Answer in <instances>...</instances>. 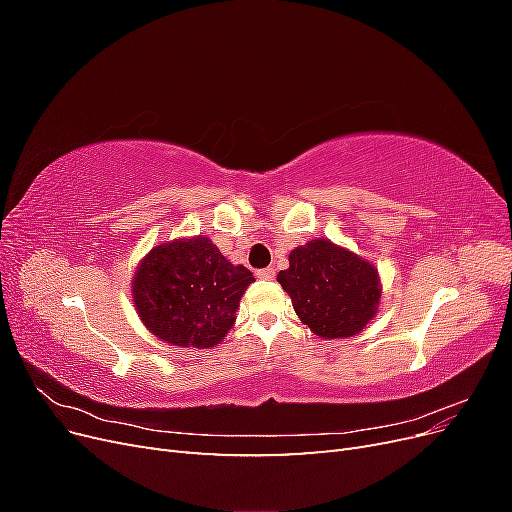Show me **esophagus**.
Listing matches in <instances>:
<instances>
[{
	"mask_svg": "<svg viewBox=\"0 0 512 512\" xmlns=\"http://www.w3.org/2000/svg\"><path fill=\"white\" fill-rule=\"evenodd\" d=\"M256 275L260 277V280H273V277H275V271L269 267V269H260V271H256Z\"/></svg>",
	"mask_w": 512,
	"mask_h": 512,
	"instance_id": "obj_1",
	"label": "esophagus"
}]
</instances>
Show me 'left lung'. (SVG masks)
I'll use <instances>...</instances> for the list:
<instances>
[{"label":"left lung","mask_w":512,"mask_h":512,"mask_svg":"<svg viewBox=\"0 0 512 512\" xmlns=\"http://www.w3.org/2000/svg\"><path fill=\"white\" fill-rule=\"evenodd\" d=\"M288 262V269L277 273V282L314 335L322 339L359 335L380 312L378 269L348 247L312 239L294 247Z\"/></svg>","instance_id":"1"}]
</instances>
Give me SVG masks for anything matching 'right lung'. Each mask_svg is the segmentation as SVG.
I'll return each instance as SVG.
<instances>
[{"instance_id":"add662e5","label":"right lung","mask_w":512,"mask_h":512,"mask_svg":"<svg viewBox=\"0 0 512 512\" xmlns=\"http://www.w3.org/2000/svg\"><path fill=\"white\" fill-rule=\"evenodd\" d=\"M254 275L232 265L207 235L151 247L132 277L138 318L164 344L213 348L235 327Z\"/></svg>"}]
</instances>
